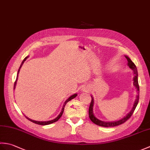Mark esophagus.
I'll list each match as a JSON object with an SVG mask.
<instances>
[{"label":"esophagus","mask_w":150,"mask_h":150,"mask_svg":"<svg viewBox=\"0 0 150 150\" xmlns=\"http://www.w3.org/2000/svg\"><path fill=\"white\" fill-rule=\"evenodd\" d=\"M83 91L84 92H88L89 91H90V88H88V87H86V88H84V90Z\"/></svg>","instance_id":"esophagus-1"}]
</instances>
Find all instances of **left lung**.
<instances>
[{
  "instance_id": "left-lung-1",
  "label": "left lung",
  "mask_w": 150,
  "mask_h": 150,
  "mask_svg": "<svg viewBox=\"0 0 150 150\" xmlns=\"http://www.w3.org/2000/svg\"><path fill=\"white\" fill-rule=\"evenodd\" d=\"M125 57L126 58L127 60H128V66L129 67V68H131L133 71V74H134V77H133V85H134V86L137 89V91L138 92V95H137L136 99L134 102V104L133 105L132 109L131 110V111H130L125 117H124L122 119H121L120 120H119L117 121H113V122H104V121L98 119L94 115L93 110V105H94V99H93V97L91 96V100L90 105V108H89V117H90V119L92 122H93L94 124H97L98 126L106 127V128H108V127L117 126L120 125V124H123L124 122H125L127 120L129 119L130 117L132 115L133 111H135V108L138 104L139 99V82H138L137 69V67L135 65V64L132 61V60L130 59L128 56H125Z\"/></svg>"
}]
</instances>
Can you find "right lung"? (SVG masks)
<instances>
[{"mask_svg": "<svg viewBox=\"0 0 150 150\" xmlns=\"http://www.w3.org/2000/svg\"><path fill=\"white\" fill-rule=\"evenodd\" d=\"M28 57H29V56H27L26 57H25L24 59L23 60H22V62L21 64V66H20V68H19V69H18V73H17V79H16V81H15V83H14V90L15 89L16 84H17V79H18V73H19V71H20V69L21 68V67H22V64H23L24 62L25 61H26V60L28 58ZM77 96V93H75V94L72 95L71 96H70V97L68 98V99H67V100L64 102V103L63 107H62V110H61V111H60V113H59V115L57 116V117L55 118V119H53V120H48V121H37V120H34L31 119H30V118L27 117L26 116H25V117H26L28 120H30L31 122H33V123H35V124H39V125H44H44H48V124H52V123H53V122H56V121L60 119V118L61 117L62 115V113H63L64 110V107H65V106H66V104H67V103H68V102H69V100H71V99H73V98H74L75 97H76Z\"/></svg>", "mask_w": 150, "mask_h": 150, "instance_id": "right-lung-1", "label": "right lung"}]
</instances>
